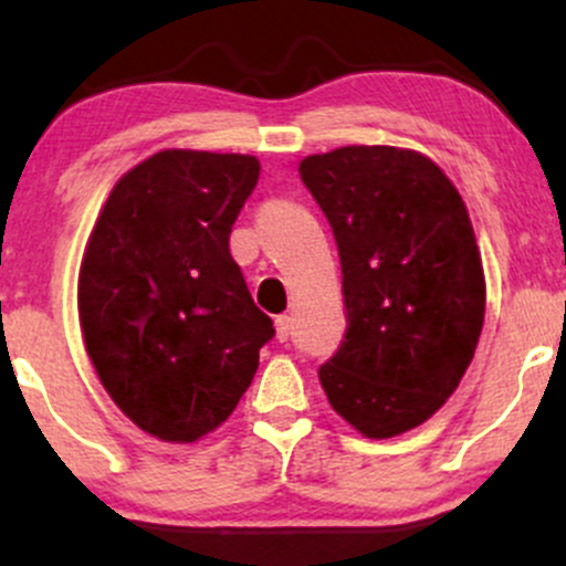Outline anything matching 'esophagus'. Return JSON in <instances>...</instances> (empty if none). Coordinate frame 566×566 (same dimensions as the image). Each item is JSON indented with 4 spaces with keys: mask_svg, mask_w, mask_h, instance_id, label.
Instances as JSON below:
<instances>
[{
    "mask_svg": "<svg viewBox=\"0 0 566 566\" xmlns=\"http://www.w3.org/2000/svg\"><path fill=\"white\" fill-rule=\"evenodd\" d=\"M290 335H292V319H290V316L287 314L276 316V337H279V343H287Z\"/></svg>",
    "mask_w": 566,
    "mask_h": 566,
    "instance_id": "1",
    "label": "esophagus"
}]
</instances>
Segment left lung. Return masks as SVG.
<instances>
[{"label": "left lung", "mask_w": 566, "mask_h": 566, "mask_svg": "<svg viewBox=\"0 0 566 566\" xmlns=\"http://www.w3.org/2000/svg\"><path fill=\"white\" fill-rule=\"evenodd\" d=\"M335 233L346 337L319 380L369 439L405 433L450 399L484 324V271L469 210L423 154L343 146L301 161Z\"/></svg>", "instance_id": "1"}]
</instances>
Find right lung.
<instances>
[{"label": "right lung", "mask_w": 566, "mask_h": 566, "mask_svg": "<svg viewBox=\"0 0 566 566\" xmlns=\"http://www.w3.org/2000/svg\"><path fill=\"white\" fill-rule=\"evenodd\" d=\"M258 175L244 154L159 151L114 186L90 237L84 346L151 437L197 441L223 423L276 333L229 250Z\"/></svg>", "instance_id": "add662e5"}]
</instances>
